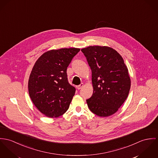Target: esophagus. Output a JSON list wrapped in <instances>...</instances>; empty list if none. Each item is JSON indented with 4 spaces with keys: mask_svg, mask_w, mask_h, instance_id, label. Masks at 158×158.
<instances>
[{
    "mask_svg": "<svg viewBox=\"0 0 158 158\" xmlns=\"http://www.w3.org/2000/svg\"><path fill=\"white\" fill-rule=\"evenodd\" d=\"M84 86V84H80V85H77L76 86V88H77V89H81L82 87Z\"/></svg>",
    "mask_w": 158,
    "mask_h": 158,
    "instance_id": "obj_1",
    "label": "esophagus"
}]
</instances>
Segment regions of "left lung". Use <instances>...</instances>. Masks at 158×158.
<instances>
[{
  "mask_svg": "<svg viewBox=\"0 0 158 158\" xmlns=\"http://www.w3.org/2000/svg\"><path fill=\"white\" fill-rule=\"evenodd\" d=\"M91 70L93 93L87 100L90 111L100 117L114 114L128 97L131 80L122 56L106 46L81 49Z\"/></svg>",
  "mask_w": 158,
  "mask_h": 158,
  "instance_id": "1",
  "label": "left lung"
}]
</instances>
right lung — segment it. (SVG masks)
<instances>
[{"mask_svg":"<svg viewBox=\"0 0 158 158\" xmlns=\"http://www.w3.org/2000/svg\"><path fill=\"white\" fill-rule=\"evenodd\" d=\"M79 48L52 50L41 55L28 80V93L35 107L44 115L57 118L69 108L76 89L68 82L67 69Z\"/></svg>","mask_w":158,"mask_h":158,"instance_id":"1","label":"right lung"}]
</instances>
